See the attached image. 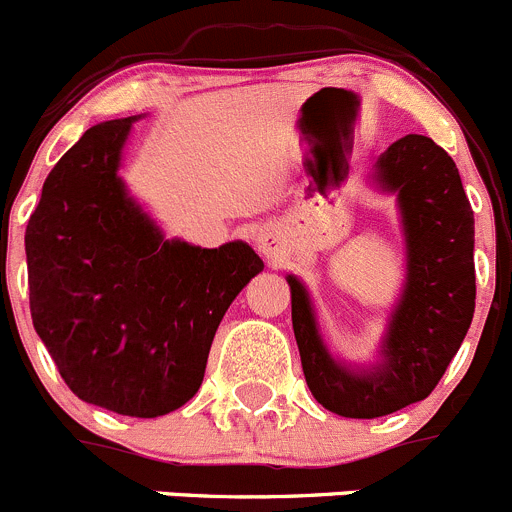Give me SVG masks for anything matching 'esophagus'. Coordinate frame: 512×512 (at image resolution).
<instances>
[{
    "instance_id": "34e87169",
    "label": "esophagus",
    "mask_w": 512,
    "mask_h": 512,
    "mask_svg": "<svg viewBox=\"0 0 512 512\" xmlns=\"http://www.w3.org/2000/svg\"><path fill=\"white\" fill-rule=\"evenodd\" d=\"M256 246L263 256H276L278 246H281V236L273 229H261L256 236Z\"/></svg>"
}]
</instances>
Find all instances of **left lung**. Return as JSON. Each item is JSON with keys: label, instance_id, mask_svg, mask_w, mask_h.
<instances>
[{"label": "left lung", "instance_id": "obj_1", "mask_svg": "<svg viewBox=\"0 0 512 512\" xmlns=\"http://www.w3.org/2000/svg\"><path fill=\"white\" fill-rule=\"evenodd\" d=\"M396 191L408 241V281L381 368L353 373L328 356L306 288L288 276L291 318L313 398L346 418H381L430 396L458 353L475 311L473 209L455 161L421 134L393 141L376 164Z\"/></svg>", "mask_w": 512, "mask_h": 512}]
</instances>
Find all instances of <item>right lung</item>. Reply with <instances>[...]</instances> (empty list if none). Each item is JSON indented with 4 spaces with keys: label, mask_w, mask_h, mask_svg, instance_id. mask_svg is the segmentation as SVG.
Returning <instances> with one entry per match:
<instances>
[{
    "label": "right lung",
    "mask_w": 512,
    "mask_h": 512,
    "mask_svg": "<svg viewBox=\"0 0 512 512\" xmlns=\"http://www.w3.org/2000/svg\"><path fill=\"white\" fill-rule=\"evenodd\" d=\"M129 119L86 134L44 181L29 216V308L64 383L131 418L196 396L226 308L263 271L244 241H164L116 176Z\"/></svg>",
    "instance_id": "right-lung-1"
}]
</instances>
